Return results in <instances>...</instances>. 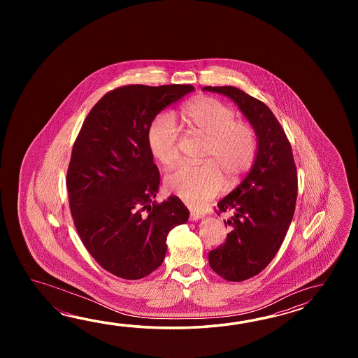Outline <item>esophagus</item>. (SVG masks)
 Returning a JSON list of instances; mask_svg holds the SVG:
<instances>
[{
	"label": "esophagus",
	"instance_id": "obj_1",
	"mask_svg": "<svg viewBox=\"0 0 358 358\" xmlns=\"http://www.w3.org/2000/svg\"><path fill=\"white\" fill-rule=\"evenodd\" d=\"M199 219H205V215H203V213H196V211H190V221H197L199 220Z\"/></svg>",
	"mask_w": 358,
	"mask_h": 358
}]
</instances>
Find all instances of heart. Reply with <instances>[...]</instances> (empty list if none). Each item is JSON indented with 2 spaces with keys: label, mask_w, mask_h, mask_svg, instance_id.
<instances>
[{
  "label": "heart",
  "mask_w": 358,
  "mask_h": 358,
  "mask_svg": "<svg viewBox=\"0 0 358 358\" xmlns=\"http://www.w3.org/2000/svg\"><path fill=\"white\" fill-rule=\"evenodd\" d=\"M182 119L194 133L207 139L201 166L182 165L165 180L166 189L190 207H202L217 196L224 185V174L236 180L245 174L256 156V137L250 125L236 122L231 107L217 99L203 97L182 108ZM147 145L153 157L165 168L179 160L178 128L173 117L161 114L147 131Z\"/></svg>",
  "instance_id": "heart-1"
}]
</instances>
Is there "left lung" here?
Returning <instances> with one entry per match:
<instances>
[{
    "instance_id": "obj_1",
    "label": "left lung",
    "mask_w": 358,
    "mask_h": 358,
    "mask_svg": "<svg viewBox=\"0 0 358 358\" xmlns=\"http://www.w3.org/2000/svg\"><path fill=\"white\" fill-rule=\"evenodd\" d=\"M227 96L250 122L256 156L242 182L217 207L231 210L227 242L208 253L210 266L229 282L259 274L279 251L294 215L297 170L289 141L271 110L236 87H203ZM225 227H227V221Z\"/></svg>"
}]
</instances>
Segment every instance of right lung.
Masks as SVG:
<instances>
[{
    "label": "right lung",
    "mask_w": 358,
    "mask_h": 358,
    "mask_svg": "<svg viewBox=\"0 0 358 358\" xmlns=\"http://www.w3.org/2000/svg\"><path fill=\"white\" fill-rule=\"evenodd\" d=\"M193 91L189 84H134L108 92L73 147L66 187L76 230L92 257L122 279L161 266L170 230L189 219L179 198L153 201L160 174L147 131L160 111Z\"/></svg>",
    "instance_id": "1"
}]
</instances>
